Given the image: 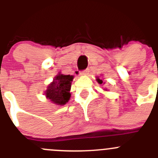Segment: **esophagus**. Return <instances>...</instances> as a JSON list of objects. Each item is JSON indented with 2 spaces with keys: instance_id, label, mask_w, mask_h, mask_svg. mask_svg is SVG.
I'll return each instance as SVG.
<instances>
[{
  "instance_id": "esophagus-1",
  "label": "esophagus",
  "mask_w": 158,
  "mask_h": 158,
  "mask_svg": "<svg viewBox=\"0 0 158 158\" xmlns=\"http://www.w3.org/2000/svg\"><path fill=\"white\" fill-rule=\"evenodd\" d=\"M88 73H89V70L86 69V70L82 71V72H79V75H80V76H86V75H87Z\"/></svg>"
}]
</instances>
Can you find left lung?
I'll return each mask as SVG.
<instances>
[{"instance_id": "8db88e82", "label": "left lung", "mask_w": 158, "mask_h": 158, "mask_svg": "<svg viewBox=\"0 0 158 158\" xmlns=\"http://www.w3.org/2000/svg\"><path fill=\"white\" fill-rule=\"evenodd\" d=\"M97 79V82H98V83H99V84H102V83H103V81H102V79H100V78L98 77V76H97V79ZM104 89V90H105V91H107V89H106V88H105V89Z\"/></svg>"}]
</instances>
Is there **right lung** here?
<instances>
[{
	"instance_id": "obj_1",
	"label": "right lung",
	"mask_w": 158,
	"mask_h": 158,
	"mask_svg": "<svg viewBox=\"0 0 158 158\" xmlns=\"http://www.w3.org/2000/svg\"><path fill=\"white\" fill-rule=\"evenodd\" d=\"M74 76L58 72L53 81L47 86L44 92L46 98L55 105L63 106L69 102L71 97V86Z\"/></svg>"
}]
</instances>
